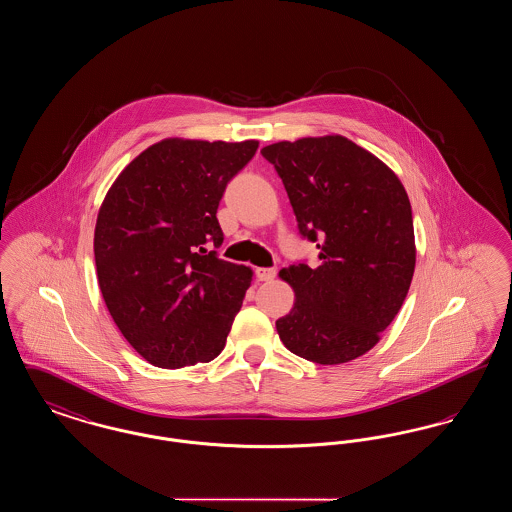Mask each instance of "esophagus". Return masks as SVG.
Segmentation results:
<instances>
[{
    "mask_svg": "<svg viewBox=\"0 0 512 512\" xmlns=\"http://www.w3.org/2000/svg\"><path fill=\"white\" fill-rule=\"evenodd\" d=\"M255 274H257V278H259L261 282H270V280L276 276V268L259 267L255 270Z\"/></svg>",
    "mask_w": 512,
    "mask_h": 512,
    "instance_id": "1",
    "label": "esophagus"
}]
</instances>
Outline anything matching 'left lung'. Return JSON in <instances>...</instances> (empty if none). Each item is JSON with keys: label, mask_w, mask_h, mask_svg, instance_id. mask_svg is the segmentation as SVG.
<instances>
[{"label": "left lung", "mask_w": 512, "mask_h": 512, "mask_svg": "<svg viewBox=\"0 0 512 512\" xmlns=\"http://www.w3.org/2000/svg\"><path fill=\"white\" fill-rule=\"evenodd\" d=\"M292 203L299 234L317 244L318 267L280 272L295 292L276 320L282 343L307 361L340 365L365 355L399 313L411 280L413 211L399 178L343 136L261 149Z\"/></svg>", "instance_id": "left-lung-1"}]
</instances>
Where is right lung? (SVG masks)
Segmentation results:
<instances>
[{
    "label": "right lung",
    "mask_w": 512,
    "mask_h": 512,
    "mask_svg": "<svg viewBox=\"0 0 512 512\" xmlns=\"http://www.w3.org/2000/svg\"><path fill=\"white\" fill-rule=\"evenodd\" d=\"M259 142L169 138L119 174L99 209L94 255L105 305L159 368L209 363L224 349L251 270L222 261L217 209Z\"/></svg>",
    "instance_id": "add662e5"
}]
</instances>
